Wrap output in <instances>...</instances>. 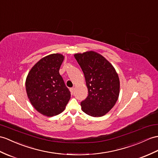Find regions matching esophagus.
Masks as SVG:
<instances>
[{
	"label": "esophagus",
	"mask_w": 158,
	"mask_h": 158,
	"mask_svg": "<svg viewBox=\"0 0 158 158\" xmlns=\"http://www.w3.org/2000/svg\"><path fill=\"white\" fill-rule=\"evenodd\" d=\"M70 92H71V93L73 94V93H74V87L71 88L70 89Z\"/></svg>",
	"instance_id": "1"
}]
</instances>
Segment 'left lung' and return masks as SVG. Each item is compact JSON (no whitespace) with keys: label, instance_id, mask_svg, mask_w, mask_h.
Returning <instances> with one entry per match:
<instances>
[{"label":"left lung","instance_id":"obj_1","mask_svg":"<svg viewBox=\"0 0 158 158\" xmlns=\"http://www.w3.org/2000/svg\"><path fill=\"white\" fill-rule=\"evenodd\" d=\"M85 77L88 90L82 101V110L91 117L104 116L116 104L120 92V81L114 68L105 57L94 51L76 53Z\"/></svg>","mask_w":158,"mask_h":158}]
</instances>
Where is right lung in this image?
I'll use <instances>...</instances> for the list:
<instances>
[{
    "label": "right lung",
    "mask_w": 158,
    "mask_h": 158,
    "mask_svg": "<svg viewBox=\"0 0 158 158\" xmlns=\"http://www.w3.org/2000/svg\"><path fill=\"white\" fill-rule=\"evenodd\" d=\"M64 56L52 53L41 58L29 72L25 81L30 102L44 116L53 117L64 110L70 92L59 73Z\"/></svg>",
    "instance_id": "obj_1"
}]
</instances>
